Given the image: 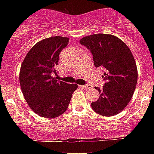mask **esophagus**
Returning a JSON list of instances; mask_svg holds the SVG:
<instances>
[{
    "label": "esophagus",
    "mask_w": 154,
    "mask_h": 154,
    "mask_svg": "<svg viewBox=\"0 0 154 154\" xmlns=\"http://www.w3.org/2000/svg\"><path fill=\"white\" fill-rule=\"evenodd\" d=\"M81 87H82V88H85V89H91L92 88V86H91L90 85H80Z\"/></svg>",
    "instance_id": "esophagus-1"
}]
</instances>
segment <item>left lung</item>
<instances>
[{
  "mask_svg": "<svg viewBox=\"0 0 154 154\" xmlns=\"http://www.w3.org/2000/svg\"><path fill=\"white\" fill-rule=\"evenodd\" d=\"M82 45L90 51L95 67L104 69L106 81L97 101L91 103L92 109L103 116L122 112L130 103L137 82V68L131 51L117 37L96 34L84 37Z\"/></svg>",
  "mask_w": 154,
  "mask_h": 154,
  "instance_id": "1",
  "label": "left lung"
}]
</instances>
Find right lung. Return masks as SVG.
I'll use <instances>...</instances> for the list:
<instances>
[{"label":"right lung","instance_id":"add662e5","mask_svg":"<svg viewBox=\"0 0 154 154\" xmlns=\"http://www.w3.org/2000/svg\"><path fill=\"white\" fill-rule=\"evenodd\" d=\"M69 38L55 36L38 42L21 64L19 80L24 97L30 108L42 117L55 118L69 106L72 93L78 88L53 78L57 74L59 54L69 43Z\"/></svg>","mask_w":154,"mask_h":154}]
</instances>
